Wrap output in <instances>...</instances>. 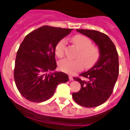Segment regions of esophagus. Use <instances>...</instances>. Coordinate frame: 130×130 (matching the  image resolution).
I'll return each mask as SVG.
<instances>
[{"mask_svg":"<svg viewBox=\"0 0 130 130\" xmlns=\"http://www.w3.org/2000/svg\"><path fill=\"white\" fill-rule=\"evenodd\" d=\"M69 80H73V76H72L71 75H69Z\"/></svg>","mask_w":130,"mask_h":130,"instance_id":"1","label":"esophagus"}]
</instances>
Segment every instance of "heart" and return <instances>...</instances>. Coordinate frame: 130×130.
<instances>
[{"label": "heart", "instance_id": "obj_1", "mask_svg": "<svg viewBox=\"0 0 130 130\" xmlns=\"http://www.w3.org/2000/svg\"><path fill=\"white\" fill-rule=\"evenodd\" d=\"M74 44L79 49L77 55L78 58L75 59L66 58L59 63V69L65 73L74 74L82 70L85 67L86 69L92 68L98 61L100 52L98 48L92 45L90 40L85 36L78 35L72 38ZM67 42L62 39L57 43L55 48V53L58 57H62L64 54Z\"/></svg>", "mask_w": 130, "mask_h": 130}]
</instances>
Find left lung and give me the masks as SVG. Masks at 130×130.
<instances>
[{
	"label": "left lung",
	"instance_id": "left-lung-1",
	"mask_svg": "<svg viewBox=\"0 0 130 130\" xmlns=\"http://www.w3.org/2000/svg\"><path fill=\"white\" fill-rule=\"evenodd\" d=\"M76 31L92 39L99 48L98 61L90 69L73 79L81 84L79 92L73 93L74 101L85 107H95L104 103L114 89L119 74V58L115 45L107 35L91 29Z\"/></svg>",
	"mask_w": 130,
	"mask_h": 130
}]
</instances>
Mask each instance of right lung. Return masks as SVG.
Returning <instances> with one entry per match:
<instances>
[{"label":"right lung","instance_id":"obj_1","mask_svg":"<svg viewBox=\"0 0 130 130\" xmlns=\"http://www.w3.org/2000/svg\"><path fill=\"white\" fill-rule=\"evenodd\" d=\"M72 29L43 26L24 38L16 54L14 78L18 90L27 100L47 101L58 85L69 80L68 74L54 71L55 48Z\"/></svg>","mask_w":130,"mask_h":130}]
</instances>
